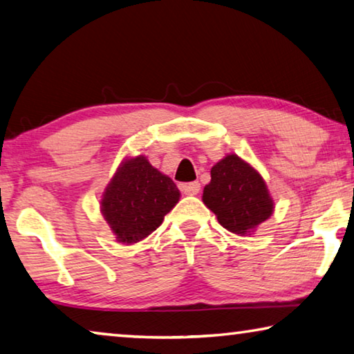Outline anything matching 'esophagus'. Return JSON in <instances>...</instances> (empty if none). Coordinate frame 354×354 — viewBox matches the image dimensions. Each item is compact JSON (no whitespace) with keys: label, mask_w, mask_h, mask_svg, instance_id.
Returning <instances> with one entry per match:
<instances>
[{"label":"esophagus","mask_w":354,"mask_h":354,"mask_svg":"<svg viewBox=\"0 0 354 354\" xmlns=\"http://www.w3.org/2000/svg\"><path fill=\"white\" fill-rule=\"evenodd\" d=\"M200 183L198 181H194V183H187V184H183L181 189L183 192L186 195H197L200 192Z\"/></svg>","instance_id":"esophagus-1"}]
</instances>
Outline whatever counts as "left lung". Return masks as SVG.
<instances>
[{
  "label": "left lung",
  "instance_id": "8db88e82",
  "mask_svg": "<svg viewBox=\"0 0 354 354\" xmlns=\"http://www.w3.org/2000/svg\"><path fill=\"white\" fill-rule=\"evenodd\" d=\"M201 198L218 223L239 236L254 233L274 212L266 181L238 154H227L211 168V181Z\"/></svg>",
  "mask_w": 354,
  "mask_h": 354
}]
</instances>
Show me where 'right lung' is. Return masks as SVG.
<instances>
[{
	"label": "right lung",
	"instance_id": "add662e5",
	"mask_svg": "<svg viewBox=\"0 0 354 354\" xmlns=\"http://www.w3.org/2000/svg\"><path fill=\"white\" fill-rule=\"evenodd\" d=\"M176 184L143 154L126 157L100 197V212L121 244H136L160 227L179 201Z\"/></svg>",
	"mask_w": 354,
	"mask_h": 354
}]
</instances>
